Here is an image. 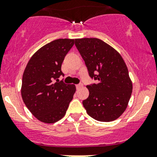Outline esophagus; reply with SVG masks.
Here are the masks:
<instances>
[{"label":"esophagus","mask_w":157,"mask_h":157,"mask_svg":"<svg viewBox=\"0 0 157 157\" xmlns=\"http://www.w3.org/2000/svg\"><path fill=\"white\" fill-rule=\"evenodd\" d=\"M82 87V84H80V83H79V84H77V85H76V88L77 89H79L80 87Z\"/></svg>","instance_id":"1"}]
</instances>
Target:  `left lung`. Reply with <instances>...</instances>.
<instances>
[{"label": "left lung", "instance_id": "obj_1", "mask_svg": "<svg viewBox=\"0 0 157 157\" xmlns=\"http://www.w3.org/2000/svg\"><path fill=\"white\" fill-rule=\"evenodd\" d=\"M88 74L97 83L87 87L89 96L83 101L87 113L100 121H112L125 112L132 84L122 57L115 49L96 38L75 39Z\"/></svg>", "mask_w": 157, "mask_h": 157}]
</instances>
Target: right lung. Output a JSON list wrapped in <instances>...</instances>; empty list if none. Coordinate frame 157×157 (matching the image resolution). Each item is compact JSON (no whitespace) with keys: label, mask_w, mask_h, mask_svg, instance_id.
Listing matches in <instances>:
<instances>
[{"label":"right lung","mask_w":157,"mask_h":157,"mask_svg":"<svg viewBox=\"0 0 157 157\" xmlns=\"http://www.w3.org/2000/svg\"><path fill=\"white\" fill-rule=\"evenodd\" d=\"M74 39H59L32 56L24 71L21 97L28 109L39 121L54 123L65 115L76 91L74 84L59 80L61 66Z\"/></svg>","instance_id":"right-lung-1"}]
</instances>
